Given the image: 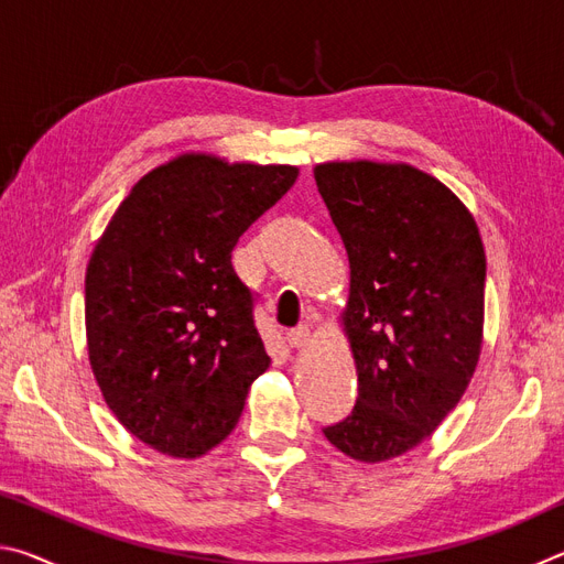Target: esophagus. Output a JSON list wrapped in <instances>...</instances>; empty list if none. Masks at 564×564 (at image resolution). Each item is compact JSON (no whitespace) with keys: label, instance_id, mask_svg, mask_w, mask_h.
Returning <instances> with one entry per match:
<instances>
[{"label":"esophagus","instance_id":"obj_1","mask_svg":"<svg viewBox=\"0 0 564 564\" xmlns=\"http://www.w3.org/2000/svg\"><path fill=\"white\" fill-rule=\"evenodd\" d=\"M308 340H311V330L305 326H299V328H293L289 333V346L291 348H305V346H308Z\"/></svg>","mask_w":564,"mask_h":564}]
</instances>
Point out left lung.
Wrapping results in <instances>:
<instances>
[{
    "label": "left lung",
    "instance_id": "8db88e82",
    "mask_svg": "<svg viewBox=\"0 0 564 564\" xmlns=\"http://www.w3.org/2000/svg\"><path fill=\"white\" fill-rule=\"evenodd\" d=\"M350 265L340 328L358 373L352 413L323 435L358 463H386L435 433L482 350L485 248L443 181L403 161L313 169Z\"/></svg>",
    "mask_w": 564,
    "mask_h": 564
}]
</instances>
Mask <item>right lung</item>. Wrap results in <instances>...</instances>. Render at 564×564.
<instances>
[{
  "mask_svg": "<svg viewBox=\"0 0 564 564\" xmlns=\"http://www.w3.org/2000/svg\"><path fill=\"white\" fill-rule=\"evenodd\" d=\"M295 178L291 164L184 151L131 186L94 246L89 366L111 413L151 451L184 460L214 451L269 370L231 251Z\"/></svg>",
  "mask_w": 564,
  "mask_h": 564,
  "instance_id": "right-lung-1",
  "label": "right lung"
}]
</instances>
